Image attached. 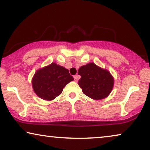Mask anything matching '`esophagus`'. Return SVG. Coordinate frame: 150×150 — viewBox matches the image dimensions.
<instances>
[{
  "label": "esophagus",
  "mask_w": 150,
  "mask_h": 150,
  "mask_svg": "<svg viewBox=\"0 0 150 150\" xmlns=\"http://www.w3.org/2000/svg\"><path fill=\"white\" fill-rule=\"evenodd\" d=\"M74 81L77 82L78 81H79V79H80V76L79 75H75L74 76Z\"/></svg>",
  "instance_id": "34e87169"
}]
</instances>
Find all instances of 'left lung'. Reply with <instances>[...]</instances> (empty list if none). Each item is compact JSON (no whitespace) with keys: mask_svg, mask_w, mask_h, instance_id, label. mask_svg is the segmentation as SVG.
<instances>
[{"mask_svg":"<svg viewBox=\"0 0 150 150\" xmlns=\"http://www.w3.org/2000/svg\"><path fill=\"white\" fill-rule=\"evenodd\" d=\"M78 74L81 76L79 85L83 93L91 99L99 100L109 95L114 86V79L107 69L93 63L80 67Z\"/></svg>","mask_w":150,"mask_h":150,"instance_id":"8db88e82","label":"left lung"}]
</instances>
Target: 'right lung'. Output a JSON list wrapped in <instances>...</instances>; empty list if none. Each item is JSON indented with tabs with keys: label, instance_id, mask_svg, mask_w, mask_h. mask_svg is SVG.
Returning <instances> with one entry per match:
<instances>
[{
	"label": "right lung",
	"instance_id": "obj_1",
	"mask_svg": "<svg viewBox=\"0 0 150 150\" xmlns=\"http://www.w3.org/2000/svg\"><path fill=\"white\" fill-rule=\"evenodd\" d=\"M74 78L69 70L55 63L39 69L32 79V87L39 98L52 100L62 93L63 88Z\"/></svg>",
	"mask_w": 150,
	"mask_h": 150
}]
</instances>
